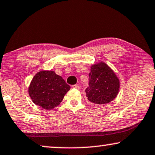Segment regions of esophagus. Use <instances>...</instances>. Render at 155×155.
Masks as SVG:
<instances>
[{
    "instance_id": "esophagus-1",
    "label": "esophagus",
    "mask_w": 155,
    "mask_h": 155,
    "mask_svg": "<svg viewBox=\"0 0 155 155\" xmlns=\"http://www.w3.org/2000/svg\"><path fill=\"white\" fill-rule=\"evenodd\" d=\"M73 88H77V89H80V88H81V86H80L79 84H76V85H74V86H73Z\"/></svg>"
}]
</instances>
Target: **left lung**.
Masks as SVG:
<instances>
[{
  "instance_id": "8db88e82",
  "label": "left lung",
  "mask_w": 155,
  "mask_h": 155,
  "mask_svg": "<svg viewBox=\"0 0 155 155\" xmlns=\"http://www.w3.org/2000/svg\"><path fill=\"white\" fill-rule=\"evenodd\" d=\"M120 82L114 71L104 62L93 64L89 73L86 97L94 105L101 106L112 102L118 95Z\"/></svg>"
}]
</instances>
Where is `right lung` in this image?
<instances>
[{"mask_svg":"<svg viewBox=\"0 0 155 155\" xmlns=\"http://www.w3.org/2000/svg\"><path fill=\"white\" fill-rule=\"evenodd\" d=\"M69 89L70 86L55 71L43 70L32 78L28 91L34 104L52 110L60 104Z\"/></svg>","mask_w":155,"mask_h":155,"instance_id":"obj_1","label":"right lung"}]
</instances>
